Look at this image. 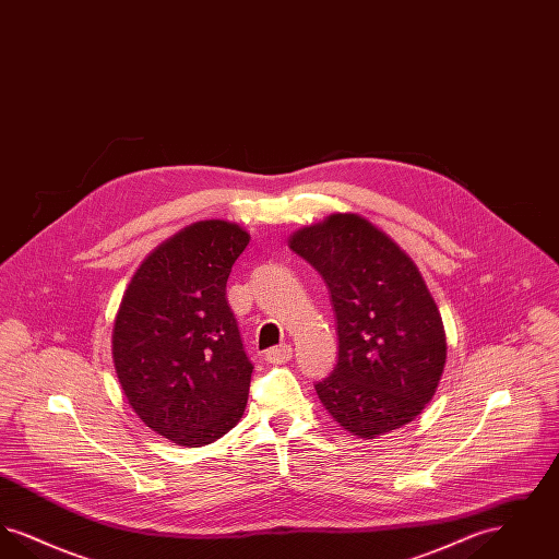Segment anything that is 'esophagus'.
<instances>
[{"label": "esophagus", "instance_id": "1", "mask_svg": "<svg viewBox=\"0 0 559 559\" xmlns=\"http://www.w3.org/2000/svg\"><path fill=\"white\" fill-rule=\"evenodd\" d=\"M292 346H287V344H283V346L270 347V349L266 352V360L267 362H272V365H283V362L292 360Z\"/></svg>", "mask_w": 559, "mask_h": 559}]
</instances>
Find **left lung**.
Returning a JSON list of instances; mask_svg holds the SVG:
<instances>
[{
	"label": "left lung",
	"instance_id": "left-lung-1",
	"mask_svg": "<svg viewBox=\"0 0 559 559\" xmlns=\"http://www.w3.org/2000/svg\"><path fill=\"white\" fill-rule=\"evenodd\" d=\"M324 278L337 317L340 358L317 383L326 413L372 440L411 424L447 365L440 310L415 262L358 213H333L289 237Z\"/></svg>",
	"mask_w": 559,
	"mask_h": 559
}]
</instances>
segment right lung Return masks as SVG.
<instances>
[{
  "label": "right lung",
  "mask_w": 559,
  "mask_h": 559,
  "mask_svg": "<svg viewBox=\"0 0 559 559\" xmlns=\"http://www.w3.org/2000/svg\"><path fill=\"white\" fill-rule=\"evenodd\" d=\"M249 233L194 222L133 272L112 322V365L133 413L180 447H205L237 426L253 365L226 299Z\"/></svg>",
  "instance_id": "add662e5"
}]
</instances>
